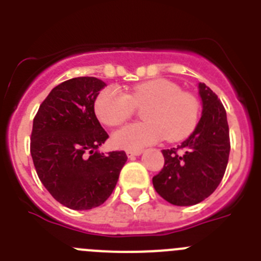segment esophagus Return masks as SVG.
I'll return each mask as SVG.
<instances>
[{"mask_svg": "<svg viewBox=\"0 0 261 261\" xmlns=\"http://www.w3.org/2000/svg\"><path fill=\"white\" fill-rule=\"evenodd\" d=\"M142 150H126V156L128 158H133V156L141 155Z\"/></svg>", "mask_w": 261, "mask_h": 261, "instance_id": "obj_1", "label": "esophagus"}]
</instances>
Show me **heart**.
Returning <instances> with one entry per match:
<instances>
[{"mask_svg": "<svg viewBox=\"0 0 261 261\" xmlns=\"http://www.w3.org/2000/svg\"><path fill=\"white\" fill-rule=\"evenodd\" d=\"M144 110V123L123 126L112 136L117 147L140 150L166 137L179 141L190 136L197 125L200 115L199 100L195 95L181 91V87L167 78H155L133 86L130 94L119 87L108 86L96 96L95 114L103 124L119 125L135 114L136 106L147 105Z\"/></svg>", "mask_w": 261, "mask_h": 261, "instance_id": "obj_1", "label": "heart"}]
</instances>
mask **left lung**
<instances>
[{"instance_id":"1","label":"left lung","mask_w":261,"mask_h":261,"mask_svg":"<svg viewBox=\"0 0 261 261\" xmlns=\"http://www.w3.org/2000/svg\"><path fill=\"white\" fill-rule=\"evenodd\" d=\"M201 119L177 147L162 150L165 166L153 177L159 196L177 206L199 204L222 180L230 154L227 117L222 103L205 84H199Z\"/></svg>"}]
</instances>
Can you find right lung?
<instances>
[{"mask_svg": "<svg viewBox=\"0 0 261 261\" xmlns=\"http://www.w3.org/2000/svg\"><path fill=\"white\" fill-rule=\"evenodd\" d=\"M105 86L95 77L57 85L32 124L31 156L39 179L60 204L74 211L102 205L128 159L124 151H99L108 135L96 119L94 103Z\"/></svg>", "mask_w": 261, "mask_h": 261, "instance_id": "add662e5", "label": "right lung"}]
</instances>
